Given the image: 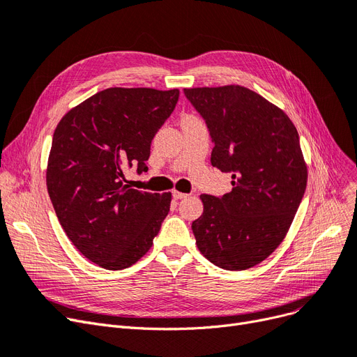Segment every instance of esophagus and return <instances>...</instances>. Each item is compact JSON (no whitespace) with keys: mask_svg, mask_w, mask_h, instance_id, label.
Returning <instances> with one entry per match:
<instances>
[{"mask_svg":"<svg viewBox=\"0 0 357 357\" xmlns=\"http://www.w3.org/2000/svg\"><path fill=\"white\" fill-rule=\"evenodd\" d=\"M172 195H174V199L175 200H182V199H187V197H188V194H185V192H179V191H174V192H172Z\"/></svg>","mask_w":357,"mask_h":357,"instance_id":"34e87169","label":"esophagus"}]
</instances>
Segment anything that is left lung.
I'll list each match as a JSON object with an SVG mask.
<instances>
[{"mask_svg":"<svg viewBox=\"0 0 357 357\" xmlns=\"http://www.w3.org/2000/svg\"><path fill=\"white\" fill-rule=\"evenodd\" d=\"M183 94L215 144L212 166L232 175L231 192L200 195L203 215L191 227L197 247L222 269L253 268L282 243L305 195L297 129L281 109L240 85Z\"/></svg>","mask_w":357,"mask_h":357,"instance_id":"left-lung-1","label":"left lung"}]
</instances>
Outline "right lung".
Masks as SVG:
<instances>
[{"mask_svg": "<svg viewBox=\"0 0 357 357\" xmlns=\"http://www.w3.org/2000/svg\"><path fill=\"white\" fill-rule=\"evenodd\" d=\"M179 89L109 88L63 116L52 135L47 188L66 235L88 260L121 271L153 245L172 194L128 185L125 169L145 162Z\"/></svg>", "mask_w": 357, "mask_h": 357, "instance_id": "add662e5", "label": "right lung"}]
</instances>
